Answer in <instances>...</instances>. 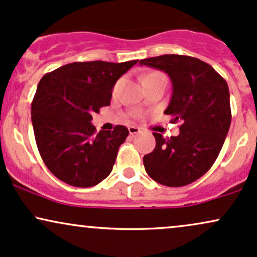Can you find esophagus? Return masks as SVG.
I'll use <instances>...</instances> for the list:
<instances>
[{"mask_svg": "<svg viewBox=\"0 0 257 257\" xmlns=\"http://www.w3.org/2000/svg\"><path fill=\"white\" fill-rule=\"evenodd\" d=\"M128 131L131 135H135V134H139V133H140V128H138V126H135V125H131L128 128Z\"/></svg>", "mask_w": 257, "mask_h": 257, "instance_id": "1", "label": "esophagus"}]
</instances>
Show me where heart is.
I'll return each mask as SVG.
<instances>
[{"instance_id": "1", "label": "heart", "mask_w": 257, "mask_h": 257, "mask_svg": "<svg viewBox=\"0 0 257 257\" xmlns=\"http://www.w3.org/2000/svg\"><path fill=\"white\" fill-rule=\"evenodd\" d=\"M156 79H167V77L162 72H151L145 76V78H144V83H146V82H150V81H156ZM118 87H119V82L114 85V91H117Z\"/></svg>"}]
</instances>
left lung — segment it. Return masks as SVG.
<instances>
[{
  "instance_id": "1",
  "label": "left lung",
  "mask_w": 257,
  "mask_h": 257,
  "mask_svg": "<svg viewBox=\"0 0 257 257\" xmlns=\"http://www.w3.org/2000/svg\"><path fill=\"white\" fill-rule=\"evenodd\" d=\"M140 65L168 73L173 94L164 113L181 123L178 137L153 133L155 150L144 156L146 173L169 187L191 184L210 169L225 143L232 119L228 85L210 65L188 55H159Z\"/></svg>"
}]
</instances>
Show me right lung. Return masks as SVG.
Returning <instances> with one entry per match:
<instances>
[{
    "instance_id": "right-lung-1",
    "label": "right lung",
    "mask_w": 257,
    "mask_h": 257,
    "mask_svg": "<svg viewBox=\"0 0 257 257\" xmlns=\"http://www.w3.org/2000/svg\"><path fill=\"white\" fill-rule=\"evenodd\" d=\"M138 60L71 63L41 78L31 104L35 139L53 175L75 187H91L112 172L124 125L96 133L91 114L108 106L120 76Z\"/></svg>"
}]
</instances>
